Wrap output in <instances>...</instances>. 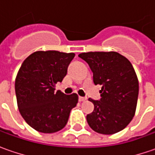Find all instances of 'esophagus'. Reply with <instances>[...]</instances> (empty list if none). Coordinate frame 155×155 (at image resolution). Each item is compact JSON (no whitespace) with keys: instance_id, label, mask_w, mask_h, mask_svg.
Instances as JSON below:
<instances>
[{"instance_id":"esophagus-1","label":"esophagus","mask_w":155,"mask_h":155,"mask_svg":"<svg viewBox=\"0 0 155 155\" xmlns=\"http://www.w3.org/2000/svg\"><path fill=\"white\" fill-rule=\"evenodd\" d=\"M86 97H79V101L80 102H84V101H86Z\"/></svg>"}]
</instances>
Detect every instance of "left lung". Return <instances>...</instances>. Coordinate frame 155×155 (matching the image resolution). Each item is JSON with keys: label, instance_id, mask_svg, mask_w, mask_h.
I'll list each match as a JSON object with an SVG mask.
<instances>
[{"label": "left lung", "instance_id": "obj_1", "mask_svg": "<svg viewBox=\"0 0 155 155\" xmlns=\"http://www.w3.org/2000/svg\"><path fill=\"white\" fill-rule=\"evenodd\" d=\"M89 64L94 84L102 85L100 101L87 115L89 126L97 133L113 134L132 121L137 105L139 82L132 64L116 51H89L78 55Z\"/></svg>", "mask_w": 155, "mask_h": 155}]
</instances>
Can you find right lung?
Masks as SVG:
<instances>
[{
	"label": "right lung",
	"instance_id": "obj_1",
	"mask_svg": "<svg viewBox=\"0 0 155 155\" xmlns=\"http://www.w3.org/2000/svg\"><path fill=\"white\" fill-rule=\"evenodd\" d=\"M75 53L38 51L22 63L15 78V94L21 116L33 129L55 133L64 128L78 96L55 91L57 83L67 74Z\"/></svg>",
	"mask_w": 155,
	"mask_h": 155
}]
</instances>
